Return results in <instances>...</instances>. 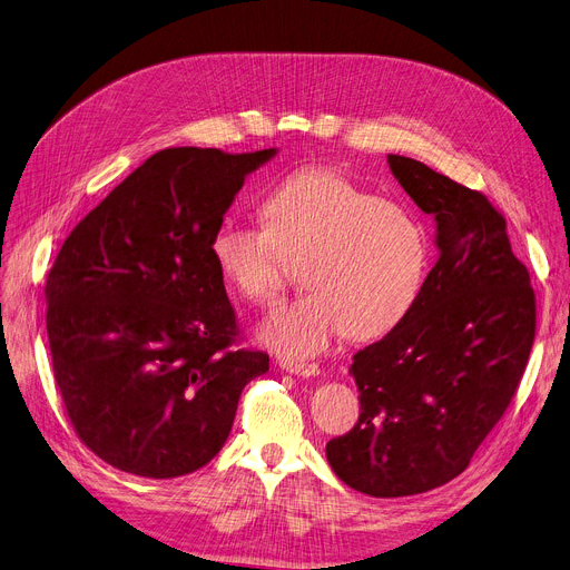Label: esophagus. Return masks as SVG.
<instances>
[{
	"label": "esophagus",
	"instance_id": "1",
	"mask_svg": "<svg viewBox=\"0 0 570 570\" xmlns=\"http://www.w3.org/2000/svg\"><path fill=\"white\" fill-rule=\"evenodd\" d=\"M282 370L291 372V374H297V376H318L321 374V367L316 363H293V361H282L279 363Z\"/></svg>",
	"mask_w": 570,
	"mask_h": 570
}]
</instances>
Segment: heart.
<instances>
[{
    "instance_id": "1",
    "label": "heart",
    "mask_w": 570,
    "mask_h": 570,
    "mask_svg": "<svg viewBox=\"0 0 570 570\" xmlns=\"http://www.w3.org/2000/svg\"><path fill=\"white\" fill-rule=\"evenodd\" d=\"M265 226L224 217L213 256L224 282L247 303H269L305 263L307 293L277 305L261 325L265 346L286 357L323 353L340 335L365 342L391 333L421 295L430 239L409 209L353 185L335 170L288 175L261 200Z\"/></svg>"
}]
</instances>
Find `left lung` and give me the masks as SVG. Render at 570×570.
I'll return each instance as SVG.
<instances>
[{
    "instance_id": "left-lung-1",
    "label": "left lung",
    "mask_w": 570,
    "mask_h": 570,
    "mask_svg": "<svg viewBox=\"0 0 570 570\" xmlns=\"http://www.w3.org/2000/svg\"><path fill=\"white\" fill-rule=\"evenodd\" d=\"M387 164L434 219L439 258L402 323L353 355L361 415L325 445L340 481L383 499L434 490L469 466L511 404L535 335L529 269L494 205L415 159Z\"/></svg>"
}]
</instances>
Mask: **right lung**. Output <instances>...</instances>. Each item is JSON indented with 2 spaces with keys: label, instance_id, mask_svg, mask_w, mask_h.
<instances>
[{
  "label": "right lung",
  "instance_id": "right-lung-1",
  "mask_svg": "<svg viewBox=\"0 0 570 570\" xmlns=\"http://www.w3.org/2000/svg\"><path fill=\"white\" fill-rule=\"evenodd\" d=\"M275 147H168L65 239L46 282L52 376L80 441L110 466L175 478L226 443L243 387L269 370L235 348L209 237Z\"/></svg>",
  "mask_w": 570,
  "mask_h": 570
}]
</instances>
